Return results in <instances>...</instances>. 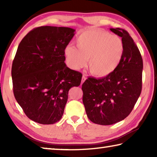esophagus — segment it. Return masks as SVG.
<instances>
[{
	"label": "esophagus",
	"mask_w": 157,
	"mask_h": 157,
	"mask_svg": "<svg viewBox=\"0 0 157 157\" xmlns=\"http://www.w3.org/2000/svg\"><path fill=\"white\" fill-rule=\"evenodd\" d=\"M86 77H85V76H82V82H81V84H83L84 83V81L85 80H86Z\"/></svg>",
	"instance_id": "34e87169"
}]
</instances>
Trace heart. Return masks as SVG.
Wrapping results in <instances>:
<instances>
[{
    "label": "heart",
    "mask_w": 157,
    "mask_h": 157,
    "mask_svg": "<svg viewBox=\"0 0 157 157\" xmlns=\"http://www.w3.org/2000/svg\"><path fill=\"white\" fill-rule=\"evenodd\" d=\"M77 48H66L64 54L68 66L79 70L88 60L90 72L97 77H105L118 67L124 55V44L120 37L98 28L82 31L77 36Z\"/></svg>",
    "instance_id": "heart-1"
}]
</instances>
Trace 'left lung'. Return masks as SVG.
<instances>
[{
  "instance_id": "1",
  "label": "left lung",
  "mask_w": 157,
  "mask_h": 157,
  "mask_svg": "<svg viewBox=\"0 0 157 157\" xmlns=\"http://www.w3.org/2000/svg\"><path fill=\"white\" fill-rule=\"evenodd\" d=\"M110 30L123 42L121 63L110 75L99 79L89 78L82 86L87 117L101 125L115 124L128 116L142 89L143 64L139 48L127 31L120 28Z\"/></svg>"
}]
</instances>
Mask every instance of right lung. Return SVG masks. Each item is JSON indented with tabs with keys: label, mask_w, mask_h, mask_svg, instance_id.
I'll return each instance as SVG.
<instances>
[{
	"label": "right lung",
	"mask_w": 157,
	"mask_h": 157,
	"mask_svg": "<svg viewBox=\"0 0 157 157\" xmlns=\"http://www.w3.org/2000/svg\"><path fill=\"white\" fill-rule=\"evenodd\" d=\"M75 29L41 26L26 34L12 63L14 95L30 120L54 124L63 116L71 87L82 75L67 67L64 50Z\"/></svg>",
	"instance_id": "right-lung-1"
}]
</instances>
